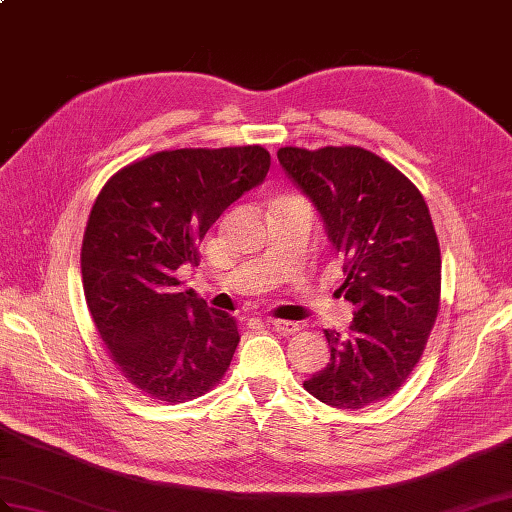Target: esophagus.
Here are the masks:
<instances>
[{
    "label": "esophagus",
    "mask_w": 512,
    "mask_h": 512,
    "mask_svg": "<svg viewBox=\"0 0 512 512\" xmlns=\"http://www.w3.org/2000/svg\"><path fill=\"white\" fill-rule=\"evenodd\" d=\"M269 326H271L273 330H278V332H282V334H295V332H299V323H295V321H284V319H271V321H269Z\"/></svg>",
    "instance_id": "esophagus-1"
}]
</instances>
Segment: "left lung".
Here are the masks:
<instances>
[{
    "mask_svg": "<svg viewBox=\"0 0 512 512\" xmlns=\"http://www.w3.org/2000/svg\"><path fill=\"white\" fill-rule=\"evenodd\" d=\"M278 160L343 258L341 291L356 306L350 330H326L330 363L304 389L334 408H365L406 382L439 310L428 206L404 173L363 147H282Z\"/></svg>",
    "mask_w": 512,
    "mask_h": 512,
    "instance_id": "left-lung-1",
    "label": "left lung"
}]
</instances>
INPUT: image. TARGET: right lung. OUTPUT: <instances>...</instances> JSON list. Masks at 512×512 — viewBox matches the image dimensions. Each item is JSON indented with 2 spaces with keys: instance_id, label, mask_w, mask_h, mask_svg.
Listing matches in <instances>:
<instances>
[{
  "instance_id": "obj_1",
  "label": "right lung",
  "mask_w": 512,
  "mask_h": 512,
  "mask_svg": "<svg viewBox=\"0 0 512 512\" xmlns=\"http://www.w3.org/2000/svg\"><path fill=\"white\" fill-rule=\"evenodd\" d=\"M269 165L260 145L173 149L123 167L95 199L84 297L123 378L152 400H195L230 367L234 317L182 289L176 271L197 265V243Z\"/></svg>"
}]
</instances>
